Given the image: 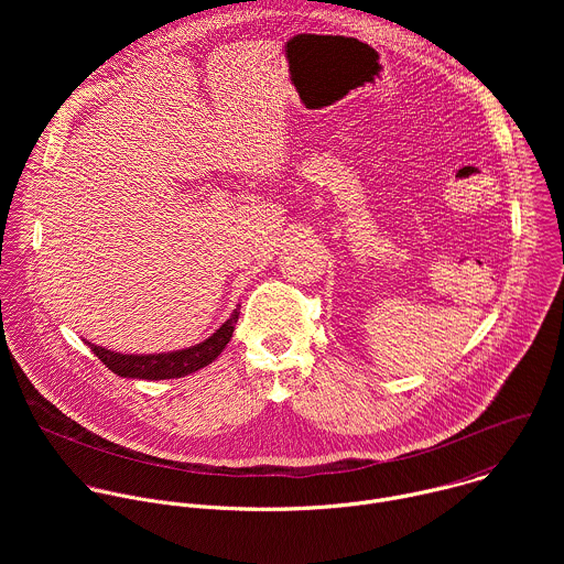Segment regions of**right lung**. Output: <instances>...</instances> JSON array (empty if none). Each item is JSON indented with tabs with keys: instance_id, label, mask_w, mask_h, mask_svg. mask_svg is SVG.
<instances>
[{
	"instance_id": "obj_1",
	"label": "right lung",
	"mask_w": 564,
	"mask_h": 564,
	"mask_svg": "<svg viewBox=\"0 0 564 564\" xmlns=\"http://www.w3.org/2000/svg\"><path fill=\"white\" fill-rule=\"evenodd\" d=\"M240 314V305L231 312V316L225 321V324L203 344H196L185 350L176 352H158V355H120L113 350H107L102 346L85 341L91 352L116 375L120 377H131V379H176L185 377L189 372H196L212 364L223 348L229 344L234 326Z\"/></svg>"
}]
</instances>
